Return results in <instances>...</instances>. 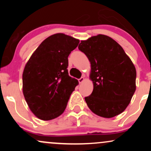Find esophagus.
Returning <instances> with one entry per match:
<instances>
[{"label":"esophagus","mask_w":151,"mask_h":151,"mask_svg":"<svg viewBox=\"0 0 151 151\" xmlns=\"http://www.w3.org/2000/svg\"><path fill=\"white\" fill-rule=\"evenodd\" d=\"M78 80H79V83H82L83 81H84V78L83 77H81L80 78V79H78Z\"/></svg>","instance_id":"obj_1"}]
</instances>
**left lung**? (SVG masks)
I'll return each mask as SVG.
<instances>
[{
	"label": "left lung",
	"mask_w": 151,
	"mask_h": 151,
	"mask_svg": "<svg viewBox=\"0 0 151 151\" xmlns=\"http://www.w3.org/2000/svg\"><path fill=\"white\" fill-rule=\"evenodd\" d=\"M91 63L93 89L84 98L90 110L104 118L122 113L136 91V70L119 43L98 35L81 40L78 47Z\"/></svg>",
	"instance_id": "left-lung-1"
}]
</instances>
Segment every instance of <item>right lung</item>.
<instances>
[{"label": "right lung", "mask_w": 151, "mask_h": 151, "mask_svg": "<svg viewBox=\"0 0 151 151\" xmlns=\"http://www.w3.org/2000/svg\"><path fill=\"white\" fill-rule=\"evenodd\" d=\"M79 40L63 33L46 38L34 52L22 74V91L31 111L38 119L58 117L78 84L67 70L68 57Z\"/></svg>", "instance_id": "obj_1"}]
</instances>
